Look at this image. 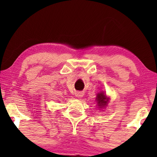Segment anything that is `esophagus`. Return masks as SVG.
<instances>
[{"label": "esophagus", "instance_id": "1", "mask_svg": "<svg viewBox=\"0 0 157 157\" xmlns=\"http://www.w3.org/2000/svg\"><path fill=\"white\" fill-rule=\"evenodd\" d=\"M78 96V97H82V92H79V93H78V94L77 95Z\"/></svg>", "mask_w": 157, "mask_h": 157}]
</instances>
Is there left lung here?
I'll use <instances>...</instances> for the list:
<instances>
[{"label":"left lung","instance_id":"1","mask_svg":"<svg viewBox=\"0 0 157 157\" xmlns=\"http://www.w3.org/2000/svg\"><path fill=\"white\" fill-rule=\"evenodd\" d=\"M96 102H97V105L99 108H105L107 105L108 102L109 101V98L106 97V94L103 92L98 93L96 96Z\"/></svg>","mask_w":157,"mask_h":157}]
</instances>
